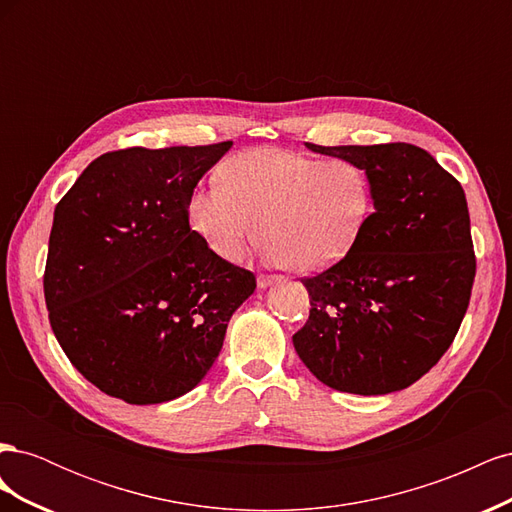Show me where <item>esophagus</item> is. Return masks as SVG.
<instances>
[{
  "label": "esophagus",
  "mask_w": 512,
  "mask_h": 512,
  "mask_svg": "<svg viewBox=\"0 0 512 512\" xmlns=\"http://www.w3.org/2000/svg\"><path fill=\"white\" fill-rule=\"evenodd\" d=\"M282 277L280 275H258V288H269L271 284H275V282H280Z\"/></svg>",
  "instance_id": "esophagus-1"
}]
</instances>
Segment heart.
I'll use <instances>...</instances> for the list:
<instances>
[{
    "label": "heart",
    "mask_w": 512,
    "mask_h": 512,
    "mask_svg": "<svg viewBox=\"0 0 512 512\" xmlns=\"http://www.w3.org/2000/svg\"><path fill=\"white\" fill-rule=\"evenodd\" d=\"M215 179L190 196L188 222L226 262L241 260L260 235L273 265L324 271L354 250L374 211L367 170L350 160L260 147L226 160Z\"/></svg>",
    "instance_id": "1"
}]
</instances>
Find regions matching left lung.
Here are the masks:
<instances>
[{"label": "left lung", "mask_w": 512, "mask_h": 512, "mask_svg": "<svg viewBox=\"0 0 512 512\" xmlns=\"http://www.w3.org/2000/svg\"><path fill=\"white\" fill-rule=\"evenodd\" d=\"M305 145L363 166L374 211L344 260L301 280L312 309L292 335L294 350L335 391L408 389L453 344L470 303L476 256L466 194L416 145Z\"/></svg>", "instance_id": "obj_1"}]
</instances>
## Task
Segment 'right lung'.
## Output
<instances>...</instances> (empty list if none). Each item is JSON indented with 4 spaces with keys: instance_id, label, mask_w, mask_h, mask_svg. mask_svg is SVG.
Listing matches in <instances>:
<instances>
[{
    "instance_id": "right-lung-1",
    "label": "right lung",
    "mask_w": 512,
    "mask_h": 512,
    "mask_svg": "<svg viewBox=\"0 0 512 512\" xmlns=\"http://www.w3.org/2000/svg\"><path fill=\"white\" fill-rule=\"evenodd\" d=\"M104 153L59 200L44 269L51 329L106 395L147 406L192 391L256 288L188 222L196 183L230 149Z\"/></svg>"
}]
</instances>
